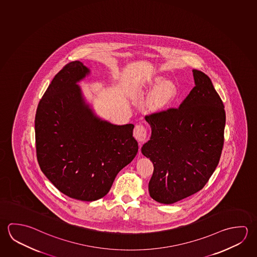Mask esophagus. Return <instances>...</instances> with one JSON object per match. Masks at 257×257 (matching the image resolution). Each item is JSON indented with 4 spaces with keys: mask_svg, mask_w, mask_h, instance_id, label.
Segmentation results:
<instances>
[{
    "mask_svg": "<svg viewBox=\"0 0 257 257\" xmlns=\"http://www.w3.org/2000/svg\"><path fill=\"white\" fill-rule=\"evenodd\" d=\"M134 136L135 139L139 142H144V140L147 138V130L146 128L142 125V124H137L135 125V130H134Z\"/></svg>",
    "mask_w": 257,
    "mask_h": 257,
    "instance_id": "esophagus-1",
    "label": "esophagus"
}]
</instances>
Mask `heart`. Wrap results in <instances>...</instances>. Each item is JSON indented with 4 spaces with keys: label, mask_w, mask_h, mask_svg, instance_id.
Instances as JSON below:
<instances>
[{
    "label": "heart",
    "mask_w": 257,
    "mask_h": 257,
    "mask_svg": "<svg viewBox=\"0 0 257 257\" xmlns=\"http://www.w3.org/2000/svg\"><path fill=\"white\" fill-rule=\"evenodd\" d=\"M148 87L153 90L148 100L149 107L153 111H164L177 99V86L162 77H154L151 79L148 83Z\"/></svg>",
    "instance_id": "heart-1"
}]
</instances>
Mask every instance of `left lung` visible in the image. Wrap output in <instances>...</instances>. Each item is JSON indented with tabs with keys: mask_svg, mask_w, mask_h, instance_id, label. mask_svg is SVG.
I'll use <instances>...</instances> for the list:
<instances>
[{
	"mask_svg": "<svg viewBox=\"0 0 257 257\" xmlns=\"http://www.w3.org/2000/svg\"><path fill=\"white\" fill-rule=\"evenodd\" d=\"M195 86L179 108L145 116L152 135L142 153L154 170L150 196L173 204L206 185L219 162L225 125L220 96L205 73L193 69Z\"/></svg>",
	"mask_w": 257,
	"mask_h": 257,
	"instance_id": "1",
	"label": "left lung"
}]
</instances>
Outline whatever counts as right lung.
I'll return each instance as SVG.
<instances>
[{
    "instance_id": "right-lung-1",
    "label": "right lung",
    "mask_w": 257,
    "mask_h": 257,
    "mask_svg": "<svg viewBox=\"0 0 257 257\" xmlns=\"http://www.w3.org/2000/svg\"><path fill=\"white\" fill-rule=\"evenodd\" d=\"M89 74L80 61L67 64L47 88L35 116L41 171L60 192L82 201L104 197L138 153L134 124L103 120L86 103L77 83Z\"/></svg>"
}]
</instances>
